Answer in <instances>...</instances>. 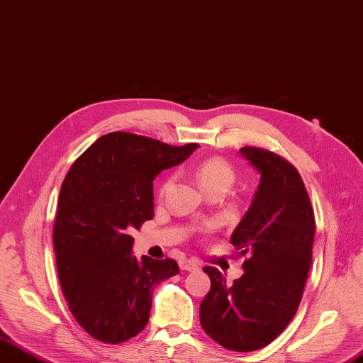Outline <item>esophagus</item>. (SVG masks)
Wrapping results in <instances>:
<instances>
[{"label": "esophagus", "mask_w": 363, "mask_h": 363, "mask_svg": "<svg viewBox=\"0 0 363 363\" xmlns=\"http://www.w3.org/2000/svg\"><path fill=\"white\" fill-rule=\"evenodd\" d=\"M179 264L182 271H194L199 268V262L192 260V258H182Z\"/></svg>", "instance_id": "1"}]
</instances>
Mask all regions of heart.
Here are the masks:
<instances>
[{
	"mask_svg": "<svg viewBox=\"0 0 363 363\" xmlns=\"http://www.w3.org/2000/svg\"><path fill=\"white\" fill-rule=\"evenodd\" d=\"M196 177L199 183H201V186L206 189L214 186V184H228L230 186L235 179V174L232 166L223 158H208L203 160L196 167ZM169 183H171L169 180L164 182V184L161 186V192L167 189Z\"/></svg>",
	"mask_w": 363,
	"mask_h": 363,
	"instance_id": "b5f03b06",
	"label": "heart"
}]
</instances>
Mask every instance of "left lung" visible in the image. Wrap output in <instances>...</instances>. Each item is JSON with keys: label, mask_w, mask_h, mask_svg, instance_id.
I'll list each match as a JSON object with an SVG mask.
<instances>
[{"label": "left lung", "mask_w": 363, "mask_h": 363, "mask_svg": "<svg viewBox=\"0 0 363 363\" xmlns=\"http://www.w3.org/2000/svg\"><path fill=\"white\" fill-rule=\"evenodd\" d=\"M260 174L252 203L232 233L247 258L244 274L227 285L213 266L211 288L201 304V324L225 350L249 352L282 334L298 310L312 266L315 218L298 171L279 155L242 147Z\"/></svg>", "instance_id": "left-lung-1"}]
</instances>
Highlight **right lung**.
<instances>
[{"mask_svg": "<svg viewBox=\"0 0 363 363\" xmlns=\"http://www.w3.org/2000/svg\"><path fill=\"white\" fill-rule=\"evenodd\" d=\"M199 144L167 145L114 131L73 162L59 192L56 264L70 312L89 335L122 343L149 323L153 290L179 274L172 258L133 254V228L153 218V180Z\"/></svg>", "mask_w": 363, "mask_h": 363, "instance_id": "right-lung-1", "label": "right lung"}]
</instances>
